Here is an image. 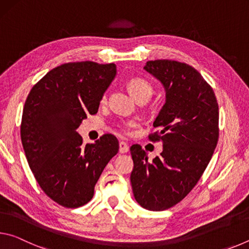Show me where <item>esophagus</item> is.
<instances>
[{
	"label": "esophagus",
	"instance_id": "1",
	"mask_svg": "<svg viewBox=\"0 0 249 249\" xmlns=\"http://www.w3.org/2000/svg\"><path fill=\"white\" fill-rule=\"evenodd\" d=\"M128 151V146L125 142H120V153L121 154H125Z\"/></svg>",
	"mask_w": 249,
	"mask_h": 249
}]
</instances>
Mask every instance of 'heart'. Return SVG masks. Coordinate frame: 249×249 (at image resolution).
Masks as SVG:
<instances>
[{
    "mask_svg": "<svg viewBox=\"0 0 249 249\" xmlns=\"http://www.w3.org/2000/svg\"><path fill=\"white\" fill-rule=\"evenodd\" d=\"M127 88L130 91V93L134 95V98L137 101L142 99L149 100V98L154 92L153 86H151L147 80L140 77H134L132 79H129L127 81ZM107 100V94L104 93L102 95L101 101H102V102H105ZM134 126H136V122L134 121L121 122V123L117 124V128H119L122 133L129 134Z\"/></svg>",
    "mask_w": 249,
    "mask_h": 249,
    "instance_id": "b5f03b06",
    "label": "heart"
}]
</instances>
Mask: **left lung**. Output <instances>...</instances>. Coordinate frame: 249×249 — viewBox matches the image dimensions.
I'll list each match as a JSON object with an SVG mask.
<instances>
[{"label":"left lung","mask_w":249,"mask_h":249,"mask_svg":"<svg viewBox=\"0 0 249 249\" xmlns=\"http://www.w3.org/2000/svg\"><path fill=\"white\" fill-rule=\"evenodd\" d=\"M144 69L166 89V103L154 122L159 130L148 135L150 142H162V153L149 161L142 146L130 147V182L140 205L163 211L182 201L208 167L218 141V104L212 87L192 66L161 59Z\"/></svg>","instance_id":"obj_1"}]
</instances>
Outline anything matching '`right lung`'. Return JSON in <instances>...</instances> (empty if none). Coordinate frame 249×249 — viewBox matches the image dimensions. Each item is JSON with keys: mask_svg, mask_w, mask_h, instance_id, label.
I'll use <instances>...</instances> for the list:
<instances>
[{"mask_svg": "<svg viewBox=\"0 0 249 249\" xmlns=\"http://www.w3.org/2000/svg\"><path fill=\"white\" fill-rule=\"evenodd\" d=\"M116 74L114 64L68 62L44 75L25 101L20 138L29 168L50 199L68 209L87 204L119 141L104 134L83 145L75 132L87 115L98 113Z\"/></svg>", "mask_w": 249, "mask_h": 249, "instance_id": "1", "label": "right lung"}]
</instances>
